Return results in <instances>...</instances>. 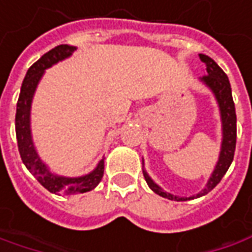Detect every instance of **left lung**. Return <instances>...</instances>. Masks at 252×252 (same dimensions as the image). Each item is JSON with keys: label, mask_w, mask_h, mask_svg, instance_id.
<instances>
[{"label": "left lung", "mask_w": 252, "mask_h": 252, "mask_svg": "<svg viewBox=\"0 0 252 252\" xmlns=\"http://www.w3.org/2000/svg\"><path fill=\"white\" fill-rule=\"evenodd\" d=\"M199 56H200V61L206 66V76L200 77V82L213 93L217 105H219L220 120H221L220 154H219L217 163H216L206 186L197 194H193L189 197H181V196L172 194L169 191L163 190L158 183L152 181V178L148 175L147 170L144 169V159H142V172H144V178L147 181L148 186L159 196L169 199V200H176V202H185V200H191L196 197H202L210 190H213L214 188L219 185V182L221 181V178L225 175V172L228 170L231 162H233V158H234L235 139H237V117H235V107L234 101H233V94H231V86H230L227 74L221 70V67L212 58L202 55V53Z\"/></svg>", "instance_id": "left-lung-1"}]
</instances>
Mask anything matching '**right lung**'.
<instances>
[{"label":"right lung","instance_id":"right-lung-1","mask_svg":"<svg viewBox=\"0 0 252 252\" xmlns=\"http://www.w3.org/2000/svg\"><path fill=\"white\" fill-rule=\"evenodd\" d=\"M77 49L70 45H59L55 49L45 53L38 62H35L28 69L25 79L22 82L21 93L17 103V114H15V132H17L18 149L21 158L27 169L38 179V182L55 194H77L84 191L93 190L101 182L104 175V158L100 159L97 166L92 172L82 176H61L50 172L48 165L39 157L31 128V108L35 92L38 89L39 82L42 80L45 70L53 64L70 58L73 52Z\"/></svg>","mask_w":252,"mask_h":252}]
</instances>
